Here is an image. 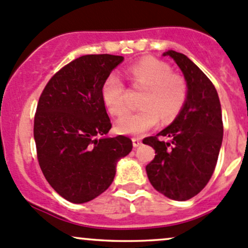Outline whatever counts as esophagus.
<instances>
[{"instance_id":"34e87169","label":"esophagus","mask_w":248,"mask_h":248,"mask_svg":"<svg viewBox=\"0 0 248 248\" xmlns=\"http://www.w3.org/2000/svg\"><path fill=\"white\" fill-rule=\"evenodd\" d=\"M132 142H133V146L134 147H138L141 145V139L140 138H133L132 139Z\"/></svg>"}]
</instances>
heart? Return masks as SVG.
Instances as JSON below:
<instances>
[{"label": "heart", "instance_id": "1", "mask_svg": "<svg viewBox=\"0 0 248 248\" xmlns=\"http://www.w3.org/2000/svg\"><path fill=\"white\" fill-rule=\"evenodd\" d=\"M134 89L146 87L141 96V109L126 115L117 122V131L128 136H141L158 124L171 122L184 108L187 84L184 77L172 73L166 62L155 57H142L127 69ZM102 98L114 116H122L129 107V91L116 74H110L102 86Z\"/></svg>", "mask_w": 248, "mask_h": 248}]
</instances>
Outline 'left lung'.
Instances as JSON below:
<instances>
[{
	"mask_svg": "<svg viewBox=\"0 0 248 248\" xmlns=\"http://www.w3.org/2000/svg\"><path fill=\"white\" fill-rule=\"evenodd\" d=\"M163 55L184 73L187 99L170 126L142 142L156 151L146 166L154 188L182 202L197 196L214 174L223 139L221 103L211 80L186 55L174 50Z\"/></svg>",
	"mask_w": 248,
	"mask_h": 248,
	"instance_id": "1",
	"label": "left lung"
}]
</instances>
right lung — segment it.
Listing matches in <instances>:
<instances>
[{"mask_svg": "<svg viewBox=\"0 0 248 248\" xmlns=\"http://www.w3.org/2000/svg\"><path fill=\"white\" fill-rule=\"evenodd\" d=\"M124 61L116 55H85L62 67L44 87L33 136L39 167L50 186L74 204L98 197L111 185L132 140L107 138L111 122L102 86Z\"/></svg>", "mask_w": 248, "mask_h": 248, "instance_id": "1", "label": "right lung"}]
</instances>
